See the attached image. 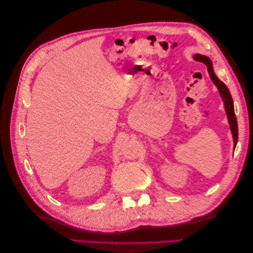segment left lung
<instances>
[{"label":"left lung","mask_w":253,"mask_h":253,"mask_svg":"<svg viewBox=\"0 0 253 253\" xmlns=\"http://www.w3.org/2000/svg\"><path fill=\"white\" fill-rule=\"evenodd\" d=\"M194 60L200 61V62H203L207 65V67H208L210 78H211L212 82L215 84L216 87L218 88L219 94H220L221 98H223L224 103H225L226 113H227V116H228V119H229V124H230V128H231L232 134H233L234 148H235L236 142H237V135H239V133H237V121H236V117H235V114H234L233 100H232V97L230 95V91H229L228 87L225 85L224 82H221L220 80L217 79L215 74H214V72H213V66H212L211 60L208 57L200 55V53H196V55L194 56Z\"/></svg>","instance_id":"left-lung-1"}]
</instances>
